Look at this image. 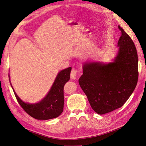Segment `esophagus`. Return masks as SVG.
I'll use <instances>...</instances> for the list:
<instances>
[{"label":"esophagus","instance_id":"34e87169","mask_svg":"<svg viewBox=\"0 0 146 146\" xmlns=\"http://www.w3.org/2000/svg\"><path fill=\"white\" fill-rule=\"evenodd\" d=\"M77 72H78V71H77L76 70H75L74 68L72 69V72H71V74H70V76H71V78L72 79H76Z\"/></svg>","mask_w":146,"mask_h":146}]
</instances>
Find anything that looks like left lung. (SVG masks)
Segmentation results:
<instances>
[{"label":"left lung","mask_w":146,"mask_h":146,"mask_svg":"<svg viewBox=\"0 0 146 146\" xmlns=\"http://www.w3.org/2000/svg\"><path fill=\"white\" fill-rule=\"evenodd\" d=\"M118 52L109 64L86 62L79 84L93 110L103 115L123 106L138 82V58L130 37L119 25Z\"/></svg>","instance_id":"8db88e82"}]
</instances>
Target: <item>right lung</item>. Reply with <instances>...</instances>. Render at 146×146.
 <instances>
[{
  "instance_id": "obj_1",
  "label": "right lung",
  "mask_w": 146,
  "mask_h": 146,
  "mask_svg": "<svg viewBox=\"0 0 146 146\" xmlns=\"http://www.w3.org/2000/svg\"><path fill=\"white\" fill-rule=\"evenodd\" d=\"M71 70L72 67H68L60 71L46 96L36 104H29L22 101L14 90L10 81L19 104L28 114L36 119L47 120L58 117L64 110V87L69 81Z\"/></svg>"
}]
</instances>
